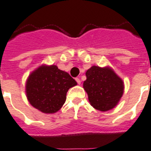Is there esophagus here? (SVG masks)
Returning a JSON list of instances; mask_svg holds the SVG:
<instances>
[{"label":"esophagus","instance_id":"esophagus-1","mask_svg":"<svg viewBox=\"0 0 151 151\" xmlns=\"http://www.w3.org/2000/svg\"><path fill=\"white\" fill-rule=\"evenodd\" d=\"M75 80H76V81L78 82V84H81V79H80L79 78H77Z\"/></svg>","mask_w":151,"mask_h":151}]
</instances>
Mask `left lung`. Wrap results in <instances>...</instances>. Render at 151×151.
Segmentation results:
<instances>
[{"label": "left lung", "mask_w": 151, "mask_h": 151, "mask_svg": "<svg viewBox=\"0 0 151 151\" xmlns=\"http://www.w3.org/2000/svg\"><path fill=\"white\" fill-rule=\"evenodd\" d=\"M83 88L95 109L106 111L118 105L124 92V82L109 67L92 66L86 71Z\"/></svg>", "instance_id": "8db88e82"}]
</instances>
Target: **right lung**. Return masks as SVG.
<instances>
[{
    "mask_svg": "<svg viewBox=\"0 0 151 151\" xmlns=\"http://www.w3.org/2000/svg\"><path fill=\"white\" fill-rule=\"evenodd\" d=\"M77 84L69 73L56 65L42 64L29 74L25 93L29 102L35 109L42 113L52 114L60 109L68 90Z\"/></svg>",
    "mask_w": 151,
    "mask_h": 151,
    "instance_id": "obj_1",
    "label": "right lung"
}]
</instances>
